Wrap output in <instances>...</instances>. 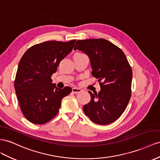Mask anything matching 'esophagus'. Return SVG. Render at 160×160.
<instances>
[{
    "label": "esophagus",
    "instance_id": "esophagus-1",
    "mask_svg": "<svg viewBox=\"0 0 160 160\" xmlns=\"http://www.w3.org/2000/svg\"><path fill=\"white\" fill-rule=\"evenodd\" d=\"M82 92V90L80 89V88H74L72 89V92L73 93H80Z\"/></svg>",
    "mask_w": 160,
    "mask_h": 160
}]
</instances>
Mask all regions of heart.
<instances>
[{
  "label": "heart",
  "mask_w": 160,
  "mask_h": 160,
  "mask_svg": "<svg viewBox=\"0 0 160 160\" xmlns=\"http://www.w3.org/2000/svg\"><path fill=\"white\" fill-rule=\"evenodd\" d=\"M79 53H80V52H79Z\"/></svg>",
  "instance_id": "heart-1"
}]
</instances>
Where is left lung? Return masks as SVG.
Returning a JSON list of instances; mask_svg holds the SVG:
<instances>
[{"instance_id": "left-lung-1", "label": "left lung", "mask_w": 160, "mask_h": 160, "mask_svg": "<svg viewBox=\"0 0 160 160\" xmlns=\"http://www.w3.org/2000/svg\"><path fill=\"white\" fill-rule=\"evenodd\" d=\"M88 55L92 75L98 79V93L89 92L91 101L83 111L92 122L108 124L117 120L126 109L131 96L132 72L123 51L105 39L77 40L74 50Z\"/></svg>"}]
</instances>
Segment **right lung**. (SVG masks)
<instances>
[{
	"label": "right lung",
	"mask_w": 160,
	"mask_h": 160,
	"mask_svg": "<svg viewBox=\"0 0 160 160\" xmlns=\"http://www.w3.org/2000/svg\"><path fill=\"white\" fill-rule=\"evenodd\" d=\"M75 42L40 43L30 47L21 58L14 86L21 110L32 123L49 122L58 114L62 99L71 92L70 87H56L51 76L72 51Z\"/></svg>",
	"instance_id": "obj_1"
}]
</instances>
